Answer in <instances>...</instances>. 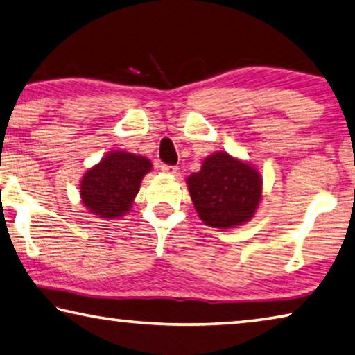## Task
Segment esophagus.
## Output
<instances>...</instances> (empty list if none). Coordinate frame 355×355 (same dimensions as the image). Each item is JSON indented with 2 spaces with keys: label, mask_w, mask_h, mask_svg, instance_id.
Masks as SVG:
<instances>
[{
  "label": "esophagus",
  "mask_w": 355,
  "mask_h": 355,
  "mask_svg": "<svg viewBox=\"0 0 355 355\" xmlns=\"http://www.w3.org/2000/svg\"><path fill=\"white\" fill-rule=\"evenodd\" d=\"M161 171H162V172H166V173H177V172H178V167H177V166L162 164V166H161Z\"/></svg>",
  "instance_id": "esophagus-1"
}]
</instances>
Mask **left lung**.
I'll return each mask as SVG.
<instances>
[{"instance_id":"8db88e82","label":"left lung","mask_w":355,"mask_h":355,"mask_svg":"<svg viewBox=\"0 0 355 355\" xmlns=\"http://www.w3.org/2000/svg\"><path fill=\"white\" fill-rule=\"evenodd\" d=\"M191 200L204 224L230 229L248 223L262 199V178L248 162L218 151L189 175Z\"/></svg>"}]
</instances>
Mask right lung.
<instances>
[{
	"mask_svg": "<svg viewBox=\"0 0 355 355\" xmlns=\"http://www.w3.org/2000/svg\"><path fill=\"white\" fill-rule=\"evenodd\" d=\"M150 159L128 151H110L99 164L87 171L80 182V198L87 210L105 219H115L131 210Z\"/></svg>",
	"mask_w": 355,
	"mask_h": 355,
	"instance_id": "right-lung-1",
	"label": "right lung"
}]
</instances>
